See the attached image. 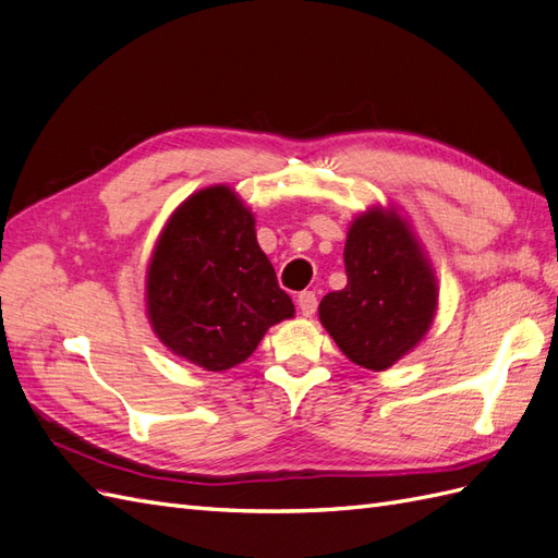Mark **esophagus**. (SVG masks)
Returning <instances> with one entry per match:
<instances>
[{
    "label": "esophagus",
    "instance_id": "obj_1",
    "mask_svg": "<svg viewBox=\"0 0 558 558\" xmlns=\"http://www.w3.org/2000/svg\"><path fill=\"white\" fill-rule=\"evenodd\" d=\"M298 307H301V312H303L305 317L315 315V310H317V295H315V291H303L301 295H298Z\"/></svg>",
    "mask_w": 558,
    "mask_h": 558
}]
</instances>
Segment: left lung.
<instances>
[{
  "mask_svg": "<svg viewBox=\"0 0 558 558\" xmlns=\"http://www.w3.org/2000/svg\"><path fill=\"white\" fill-rule=\"evenodd\" d=\"M343 260L348 287L322 298L319 322L350 362L384 372L436 319V269L396 206H372L350 222Z\"/></svg>",
  "mask_w": 558,
  "mask_h": 558,
  "instance_id": "8db88e82",
  "label": "left lung"
}]
</instances>
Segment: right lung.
Instances as JSON below:
<instances>
[{
	"label": "right lung",
	"mask_w": 558,
	"mask_h": 558,
	"mask_svg": "<svg viewBox=\"0 0 558 558\" xmlns=\"http://www.w3.org/2000/svg\"><path fill=\"white\" fill-rule=\"evenodd\" d=\"M293 315L257 246L255 215L232 186H206L172 210L146 267V317L162 345L206 372H227Z\"/></svg>",
	"instance_id": "1"
}]
</instances>
